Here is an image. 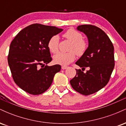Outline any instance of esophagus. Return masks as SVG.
Returning <instances> with one entry per match:
<instances>
[{"label":"esophagus","instance_id":"obj_1","mask_svg":"<svg viewBox=\"0 0 126 126\" xmlns=\"http://www.w3.org/2000/svg\"><path fill=\"white\" fill-rule=\"evenodd\" d=\"M67 67H68L67 66H62V69H63V70H64V69H67Z\"/></svg>","mask_w":126,"mask_h":126}]
</instances>
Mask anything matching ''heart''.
Listing matches in <instances>:
<instances>
[{
	"mask_svg": "<svg viewBox=\"0 0 126 126\" xmlns=\"http://www.w3.org/2000/svg\"><path fill=\"white\" fill-rule=\"evenodd\" d=\"M63 37L66 40L71 41L69 46V52L63 53L59 52L55 54L53 57V60L56 64L66 66L73 62L75 59L76 54L78 56H82L88 48V44L81 33L74 30L69 29L65 32L63 35ZM59 38L57 35H54L49 40L48 42V48L53 53H56L59 50Z\"/></svg>",
	"mask_w": 126,
	"mask_h": 126,
	"instance_id": "heart-1",
	"label": "heart"
}]
</instances>
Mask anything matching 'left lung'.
Instances as JSON below:
<instances>
[{
    "label": "left lung",
    "instance_id": "8db88e82",
    "mask_svg": "<svg viewBox=\"0 0 126 126\" xmlns=\"http://www.w3.org/2000/svg\"><path fill=\"white\" fill-rule=\"evenodd\" d=\"M77 30L87 36L89 45L75 63L82 70L76 69V76L70 83L78 92L89 95L103 88L109 82L115 64L114 46L105 32L96 26L82 25ZM86 67L89 70L84 73L83 69Z\"/></svg>",
    "mask_w": 126,
    "mask_h": 126
}]
</instances>
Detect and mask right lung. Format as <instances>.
Masks as SVG:
<instances>
[{
	"mask_svg": "<svg viewBox=\"0 0 126 126\" xmlns=\"http://www.w3.org/2000/svg\"><path fill=\"white\" fill-rule=\"evenodd\" d=\"M62 31L56 27L32 24L22 30L11 42L8 64L14 82L22 90L40 95L51 86L61 66H45L52 60L48 42Z\"/></svg>",
	"mask_w": 126,
	"mask_h": 126,
	"instance_id": "1",
	"label": "right lung"
}]
</instances>
